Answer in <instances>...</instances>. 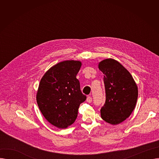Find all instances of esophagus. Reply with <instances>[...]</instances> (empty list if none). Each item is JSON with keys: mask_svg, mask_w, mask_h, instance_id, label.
Returning a JSON list of instances; mask_svg holds the SVG:
<instances>
[{"mask_svg": "<svg viewBox=\"0 0 159 159\" xmlns=\"http://www.w3.org/2000/svg\"><path fill=\"white\" fill-rule=\"evenodd\" d=\"M86 101H87V102H89V103L91 102H92V97H91V96H88V97H87Z\"/></svg>", "mask_w": 159, "mask_h": 159, "instance_id": "esophagus-1", "label": "esophagus"}]
</instances>
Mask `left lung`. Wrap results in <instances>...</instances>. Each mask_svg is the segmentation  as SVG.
I'll list each match as a JSON object with an SVG mask.
<instances>
[{"label":"left lung","mask_w":159,"mask_h":159,"mask_svg":"<svg viewBox=\"0 0 159 159\" xmlns=\"http://www.w3.org/2000/svg\"><path fill=\"white\" fill-rule=\"evenodd\" d=\"M98 68L104 74L106 101L101 107L102 119L113 125L128 118L135 109L138 88L130 73L112 58L103 60Z\"/></svg>","instance_id":"left-lung-1"}]
</instances>
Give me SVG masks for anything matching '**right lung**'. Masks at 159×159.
<instances>
[{
    "label": "right lung",
    "instance_id": "obj_1",
    "mask_svg": "<svg viewBox=\"0 0 159 159\" xmlns=\"http://www.w3.org/2000/svg\"><path fill=\"white\" fill-rule=\"evenodd\" d=\"M78 61H65L52 67L41 79L37 102L45 119L54 126L66 128L76 120L82 94L76 78L81 67Z\"/></svg>",
    "mask_w": 159,
    "mask_h": 159
}]
</instances>
